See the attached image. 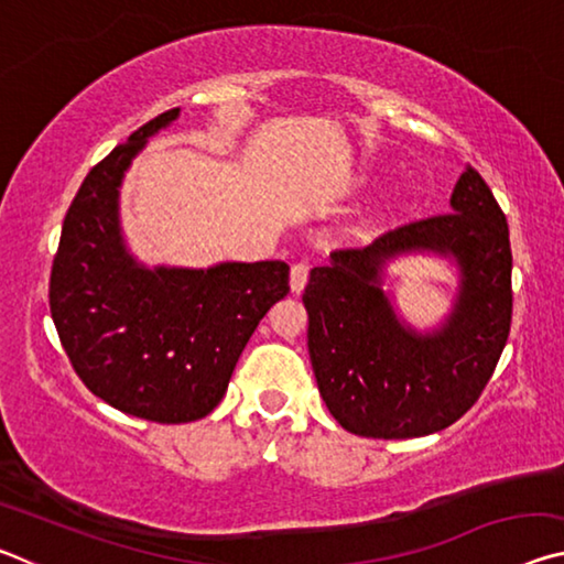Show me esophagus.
Wrapping results in <instances>:
<instances>
[{"instance_id":"obj_1","label":"esophagus","mask_w":564,"mask_h":564,"mask_svg":"<svg viewBox=\"0 0 564 564\" xmlns=\"http://www.w3.org/2000/svg\"><path fill=\"white\" fill-rule=\"evenodd\" d=\"M305 283H308V265L295 263L293 269H291V291L293 293H303Z\"/></svg>"}]
</instances>
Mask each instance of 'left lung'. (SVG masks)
Listing matches in <instances>:
<instances>
[{
    "mask_svg": "<svg viewBox=\"0 0 564 564\" xmlns=\"http://www.w3.org/2000/svg\"><path fill=\"white\" fill-rule=\"evenodd\" d=\"M451 212L330 253L303 293L308 352L330 415L362 437H423L453 425L488 386L508 343L512 253L505 214L473 166L457 178ZM456 265L458 289L441 327L417 332L384 289L405 254Z\"/></svg>",
    "mask_w": 564,
    "mask_h": 564,
    "instance_id": "1",
    "label": "left lung"
}]
</instances>
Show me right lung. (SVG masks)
I'll use <instances>...</instances> for the list:
<instances>
[{"label":"right lung","instance_id":"1","mask_svg":"<svg viewBox=\"0 0 564 564\" xmlns=\"http://www.w3.org/2000/svg\"><path fill=\"white\" fill-rule=\"evenodd\" d=\"M169 109L94 166L66 212L50 305L76 376L121 413L191 423L221 403L256 326L289 293L283 261L208 269L141 263L123 238L121 184Z\"/></svg>","mask_w":564,"mask_h":564}]
</instances>
